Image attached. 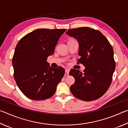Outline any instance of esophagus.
Returning <instances> with one entry per match:
<instances>
[{"instance_id":"obj_1","label":"esophagus","mask_w":128,"mask_h":128,"mask_svg":"<svg viewBox=\"0 0 128 128\" xmlns=\"http://www.w3.org/2000/svg\"><path fill=\"white\" fill-rule=\"evenodd\" d=\"M66 74H69V69H66Z\"/></svg>"}]
</instances>
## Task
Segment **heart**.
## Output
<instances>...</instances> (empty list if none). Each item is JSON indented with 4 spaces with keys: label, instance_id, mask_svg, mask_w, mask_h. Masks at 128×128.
<instances>
[{
    "label": "heart",
    "instance_id": "heart-1",
    "mask_svg": "<svg viewBox=\"0 0 128 128\" xmlns=\"http://www.w3.org/2000/svg\"><path fill=\"white\" fill-rule=\"evenodd\" d=\"M74 40V39H72V38H71V39H70V40ZM69 40H68V41H69Z\"/></svg>",
    "mask_w": 128,
    "mask_h": 128
}]
</instances>
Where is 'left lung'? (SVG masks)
<instances>
[{
	"label": "left lung",
	"mask_w": 128,
	"mask_h": 128,
	"mask_svg": "<svg viewBox=\"0 0 128 128\" xmlns=\"http://www.w3.org/2000/svg\"><path fill=\"white\" fill-rule=\"evenodd\" d=\"M66 34L77 40L80 56L77 64L85 66L84 73L74 69L69 72L75 79L70 92L82 100L98 99L110 88L115 69L112 45L100 31L88 27L69 29Z\"/></svg>",
	"instance_id": "8db88e82"
}]
</instances>
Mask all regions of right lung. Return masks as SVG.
<instances>
[{
  "instance_id": "right-lung-1",
  "label": "right lung",
  "mask_w": 128,
  "mask_h": 128,
  "mask_svg": "<svg viewBox=\"0 0 128 128\" xmlns=\"http://www.w3.org/2000/svg\"><path fill=\"white\" fill-rule=\"evenodd\" d=\"M66 29H39L21 39L12 58L14 76L17 86L27 98L48 99L55 94L65 73L62 66L54 69L46 61L52 55Z\"/></svg>"
}]
</instances>
